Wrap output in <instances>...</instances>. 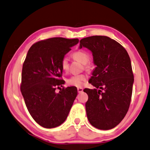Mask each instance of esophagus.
<instances>
[{
  "mask_svg": "<svg viewBox=\"0 0 150 150\" xmlns=\"http://www.w3.org/2000/svg\"><path fill=\"white\" fill-rule=\"evenodd\" d=\"M77 89L78 93H81L83 91V88H81V87H78Z\"/></svg>",
  "mask_w": 150,
  "mask_h": 150,
  "instance_id": "1",
  "label": "esophagus"
}]
</instances>
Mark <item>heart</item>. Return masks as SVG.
<instances>
[{"instance_id": "1", "label": "heart", "mask_w": 150, "mask_h": 150, "mask_svg": "<svg viewBox=\"0 0 150 150\" xmlns=\"http://www.w3.org/2000/svg\"><path fill=\"white\" fill-rule=\"evenodd\" d=\"M74 57L80 61V63L84 64V67L86 69H89L91 67V63L89 61V55L87 53L82 50L76 51L73 53ZM61 68L64 71H67L69 69V58L67 57H64L61 59ZM87 78V75L84 74H74L70 76L67 79V82L70 86H76V87H81L83 83V81L86 80Z\"/></svg>"}]
</instances>
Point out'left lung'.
<instances>
[{
  "label": "left lung",
  "mask_w": 150,
  "mask_h": 150,
  "mask_svg": "<svg viewBox=\"0 0 150 150\" xmlns=\"http://www.w3.org/2000/svg\"><path fill=\"white\" fill-rule=\"evenodd\" d=\"M80 48L91 51L97 67L89 82L94 89L83 90L87 119L100 130L117 126L125 116L131 103L134 75L127 52L121 45L105 36L82 38Z\"/></svg>",
  "instance_id": "obj_1"
}]
</instances>
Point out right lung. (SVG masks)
<instances>
[{
	"instance_id": "1",
	"label": "right lung",
	"mask_w": 150,
	"mask_h": 150,
	"mask_svg": "<svg viewBox=\"0 0 150 150\" xmlns=\"http://www.w3.org/2000/svg\"><path fill=\"white\" fill-rule=\"evenodd\" d=\"M78 42V38H51L36 42L28 51L20 89L30 115L44 128L61 125L78 95L76 87H63L59 93L55 90L64 81L61 59Z\"/></svg>"
}]
</instances>
